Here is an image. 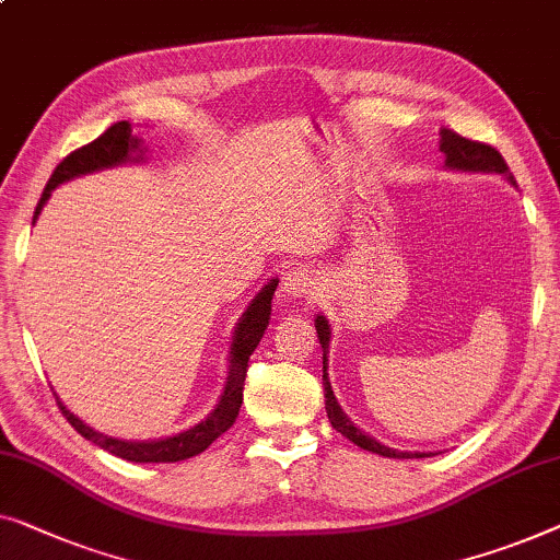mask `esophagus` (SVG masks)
<instances>
[{"label":"esophagus","instance_id":"esophagus-1","mask_svg":"<svg viewBox=\"0 0 560 560\" xmlns=\"http://www.w3.org/2000/svg\"><path fill=\"white\" fill-rule=\"evenodd\" d=\"M315 290H318V282H315V275L311 270H293L285 275L282 280V293L288 298H311Z\"/></svg>","mask_w":560,"mask_h":560}]
</instances>
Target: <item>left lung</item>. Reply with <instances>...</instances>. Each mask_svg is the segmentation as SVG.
<instances>
[{"instance_id": "left-lung-1", "label": "left lung", "mask_w": 560, "mask_h": 560, "mask_svg": "<svg viewBox=\"0 0 560 560\" xmlns=\"http://www.w3.org/2000/svg\"><path fill=\"white\" fill-rule=\"evenodd\" d=\"M440 151L444 153V156H447V166H452V168H465V172H495V174L508 176V179L513 182L505 159H502L500 151L492 149L490 143L465 139V136L452 131V128H440ZM315 330H318V338H320V346H323V394H326V411H328V419H330V424H334L336 432L343 434L346 440H351L353 444H359L361 450L376 452V455H381V457H394V459L427 457V455H421V452L388 450V447H384V444H378L374 436L363 434L361 429H355L351 424V419H346V415L340 411L336 396H334V388H330V381L326 376V361H328L326 355H328L330 328H328V320L323 318V315L315 318Z\"/></svg>"}]
</instances>
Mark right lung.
<instances>
[{
    "instance_id": "1",
    "label": "right lung",
    "mask_w": 560,
    "mask_h": 560,
    "mask_svg": "<svg viewBox=\"0 0 560 560\" xmlns=\"http://www.w3.org/2000/svg\"><path fill=\"white\" fill-rule=\"evenodd\" d=\"M133 149H139V139H133V126L128 124V120H118V124H113L108 131L101 133L95 141L80 145V149L68 153V156L55 166L50 182H47L43 197H39L35 217L39 214V209H43L45 201L50 199L55 186L68 179H75L80 174H91V172H98V168L124 164V161H128V156H131ZM275 288H278V280H272L270 285H265L262 293H257L253 305L247 307L245 315H242L240 326L234 330L230 376H226L222 399L217 404L212 415L201 421V424L191 427L189 432H182L159 442H124L85 427L83 421H80L75 415H70V411L58 401L62 417L68 419L70 424L75 427V432L83 434L85 440L95 442L105 452H110V455L128 462H182V459L201 455V452H205L217 436H222L226 429L237 421L240 407H242V388H245V376H247V361L257 348V343H260L267 323H270Z\"/></svg>"
}]
</instances>
